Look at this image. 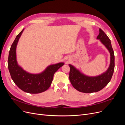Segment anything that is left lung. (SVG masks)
I'll return each instance as SVG.
<instances>
[{"label":"left lung","instance_id":"obj_1","mask_svg":"<svg viewBox=\"0 0 125 125\" xmlns=\"http://www.w3.org/2000/svg\"><path fill=\"white\" fill-rule=\"evenodd\" d=\"M97 39L106 46L110 52L111 63L107 70L104 73L97 77H91L81 73L78 70L71 65L70 67L69 80L74 88L78 91L83 93H93L103 89L111 81L114 73L115 67V56L111 40L105 32L100 29V33Z\"/></svg>","mask_w":125,"mask_h":125}]
</instances>
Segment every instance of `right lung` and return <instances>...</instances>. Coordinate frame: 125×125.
I'll return each instance as SVG.
<instances>
[{
	"label": "right lung",
	"mask_w": 125,
	"mask_h": 125,
	"mask_svg": "<svg viewBox=\"0 0 125 125\" xmlns=\"http://www.w3.org/2000/svg\"><path fill=\"white\" fill-rule=\"evenodd\" d=\"M23 30L17 35L11 46L8 59L9 71L14 83L21 90L29 93H40L50 88L54 73L64 63L60 62L49 66L39 74H31L24 71L18 65L16 59L17 45Z\"/></svg>",
	"instance_id": "obj_1"
}]
</instances>
